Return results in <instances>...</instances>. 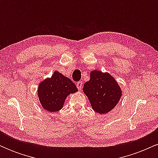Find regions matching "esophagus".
Here are the masks:
<instances>
[{
  "mask_svg": "<svg viewBox=\"0 0 158 158\" xmlns=\"http://www.w3.org/2000/svg\"><path fill=\"white\" fill-rule=\"evenodd\" d=\"M82 84H83L82 81H78L77 83V87L78 89H79V90H81V88H82Z\"/></svg>",
  "mask_w": 158,
  "mask_h": 158,
  "instance_id": "obj_1",
  "label": "esophagus"
}]
</instances>
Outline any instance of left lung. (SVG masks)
I'll return each instance as SVG.
<instances>
[{
    "instance_id": "obj_1",
    "label": "left lung",
    "mask_w": 158,
    "mask_h": 158,
    "mask_svg": "<svg viewBox=\"0 0 158 158\" xmlns=\"http://www.w3.org/2000/svg\"><path fill=\"white\" fill-rule=\"evenodd\" d=\"M83 91L89 99L92 108L97 113H108L117 106L122 96L120 87L108 73L94 70L90 80L84 84Z\"/></svg>"
}]
</instances>
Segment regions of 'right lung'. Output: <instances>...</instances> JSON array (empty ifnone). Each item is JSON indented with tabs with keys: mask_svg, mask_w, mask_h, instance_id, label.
Listing matches in <instances>:
<instances>
[{
	"mask_svg": "<svg viewBox=\"0 0 158 158\" xmlns=\"http://www.w3.org/2000/svg\"><path fill=\"white\" fill-rule=\"evenodd\" d=\"M77 90L76 85L70 79L55 71L51 78H48L40 83L38 95L45 110L56 112L62 108L65 99L69 94Z\"/></svg>",
	"mask_w": 158,
	"mask_h": 158,
	"instance_id": "right-lung-1",
	"label": "right lung"
}]
</instances>
